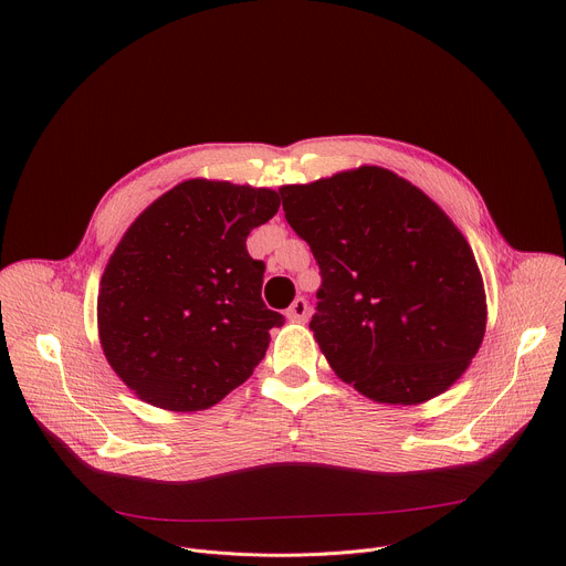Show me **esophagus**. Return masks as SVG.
I'll return each mask as SVG.
<instances>
[{"mask_svg":"<svg viewBox=\"0 0 566 566\" xmlns=\"http://www.w3.org/2000/svg\"><path fill=\"white\" fill-rule=\"evenodd\" d=\"M286 317L291 322H304L308 317V302L304 297H295L293 304L286 308Z\"/></svg>","mask_w":566,"mask_h":566,"instance_id":"1","label":"esophagus"}]
</instances>
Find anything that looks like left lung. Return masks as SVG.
Segmentation results:
<instances>
[{
    "mask_svg": "<svg viewBox=\"0 0 566 566\" xmlns=\"http://www.w3.org/2000/svg\"><path fill=\"white\" fill-rule=\"evenodd\" d=\"M280 195L319 266L308 329L332 369L391 406L443 394L486 332L481 273L450 217L376 166Z\"/></svg>",
    "mask_w": 566,
    "mask_h": 566,
    "instance_id": "obj_1",
    "label": "left lung"
}]
</instances>
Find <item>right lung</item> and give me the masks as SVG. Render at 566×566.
I'll return each instance as SVG.
<instances>
[{"instance_id": "add662e5", "label": "right lung", "mask_w": 566, "mask_h": 566, "mask_svg": "<svg viewBox=\"0 0 566 566\" xmlns=\"http://www.w3.org/2000/svg\"><path fill=\"white\" fill-rule=\"evenodd\" d=\"M277 208L275 190L192 179L127 228L101 280L98 332L149 406L206 410L262 363L284 315L262 300L266 266L247 237Z\"/></svg>"}]
</instances>
